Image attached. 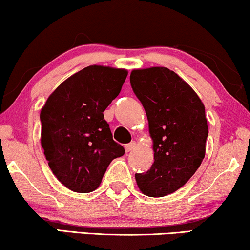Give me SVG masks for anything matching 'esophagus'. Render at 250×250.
Here are the masks:
<instances>
[{
    "label": "esophagus",
    "mask_w": 250,
    "mask_h": 250,
    "mask_svg": "<svg viewBox=\"0 0 250 250\" xmlns=\"http://www.w3.org/2000/svg\"><path fill=\"white\" fill-rule=\"evenodd\" d=\"M125 152H131V151H134V148L136 147V142L132 141L130 143L125 145Z\"/></svg>",
    "instance_id": "esophagus-1"
}]
</instances>
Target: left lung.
<instances>
[{
    "label": "left lung",
    "mask_w": 250,
    "mask_h": 250,
    "mask_svg": "<svg viewBox=\"0 0 250 250\" xmlns=\"http://www.w3.org/2000/svg\"><path fill=\"white\" fill-rule=\"evenodd\" d=\"M130 84L146 113L154 162L136 173L138 188L148 197H163L185 186L203 162L208 121L197 93L165 67L134 69Z\"/></svg>",
    "instance_id": "left-lung-1"
}]
</instances>
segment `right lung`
<instances>
[{"label": "right lung", "instance_id": "1", "mask_svg": "<svg viewBox=\"0 0 250 250\" xmlns=\"http://www.w3.org/2000/svg\"><path fill=\"white\" fill-rule=\"evenodd\" d=\"M125 69L88 65L59 85L41 108V146L56 179L76 192L99 187L125 154L104 116L127 78Z\"/></svg>", "mask_w": 250, "mask_h": 250}]
</instances>
